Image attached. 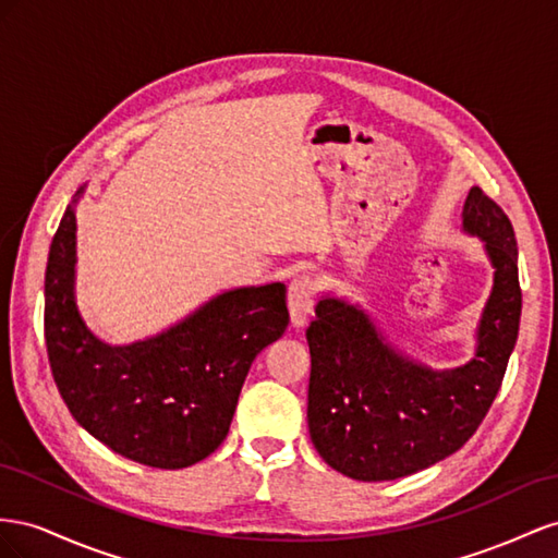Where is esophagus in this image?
<instances>
[{
    "label": "esophagus",
    "instance_id": "34e87169",
    "mask_svg": "<svg viewBox=\"0 0 558 558\" xmlns=\"http://www.w3.org/2000/svg\"><path fill=\"white\" fill-rule=\"evenodd\" d=\"M315 304V282L311 276H296L288 288V308L292 327H304Z\"/></svg>",
    "mask_w": 558,
    "mask_h": 558
}]
</instances>
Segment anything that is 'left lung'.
<instances>
[{"label":"left lung","mask_w":558,"mask_h":558,"mask_svg":"<svg viewBox=\"0 0 558 558\" xmlns=\"http://www.w3.org/2000/svg\"><path fill=\"white\" fill-rule=\"evenodd\" d=\"M463 231L480 238L493 288L470 362L433 369L392 345L372 315L325 294L306 329L308 433L325 463L357 482H388L439 463L474 435L500 390L519 320V250L512 221L480 186L463 205Z\"/></svg>","instance_id":"obj_1"}]
</instances>
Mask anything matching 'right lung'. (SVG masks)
<instances>
[{"label": "right lung", "mask_w": 558, "mask_h": 558, "mask_svg": "<svg viewBox=\"0 0 558 558\" xmlns=\"http://www.w3.org/2000/svg\"><path fill=\"white\" fill-rule=\"evenodd\" d=\"M78 186L53 235L44 278V337L74 421L135 463L180 470L225 441L254 357L282 337L284 284L219 292L163 331L107 343L76 304Z\"/></svg>", "instance_id": "add662e5"}]
</instances>
